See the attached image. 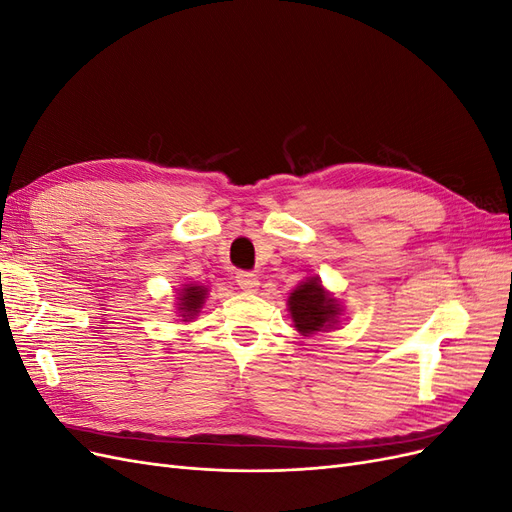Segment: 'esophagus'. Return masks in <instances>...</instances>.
<instances>
[{"mask_svg":"<svg viewBox=\"0 0 512 512\" xmlns=\"http://www.w3.org/2000/svg\"><path fill=\"white\" fill-rule=\"evenodd\" d=\"M237 284H239V288L245 290V292H256L260 282H258V277H256L254 273H250V271H239V273H237Z\"/></svg>","mask_w":512,"mask_h":512,"instance_id":"esophagus-1","label":"esophagus"}]
</instances>
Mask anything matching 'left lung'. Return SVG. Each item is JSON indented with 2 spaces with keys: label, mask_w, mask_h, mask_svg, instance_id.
Returning a JSON list of instances; mask_svg holds the SVG:
<instances>
[{
  "label": "left lung",
  "mask_w": 512,
  "mask_h": 512,
  "mask_svg": "<svg viewBox=\"0 0 512 512\" xmlns=\"http://www.w3.org/2000/svg\"><path fill=\"white\" fill-rule=\"evenodd\" d=\"M290 316L299 333L309 335L335 322L339 307L333 297L324 292L318 277L303 282L297 290L290 292Z\"/></svg>",
  "instance_id": "1"
}]
</instances>
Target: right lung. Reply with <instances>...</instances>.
Returning a JSON list of instances; mask_svg holds the SVG:
<instances>
[{
  "label": "right lung",
  "mask_w": 512,
  "mask_h": 512,
  "mask_svg": "<svg viewBox=\"0 0 512 512\" xmlns=\"http://www.w3.org/2000/svg\"><path fill=\"white\" fill-rule=\"evenodd\" d=\"M207 288L203 286H188L183 288V294L179 297V312L183 318H192L198 314V309L205 303Z\"/></svg>",
  "instance_id": "1"
}]
</instances>
